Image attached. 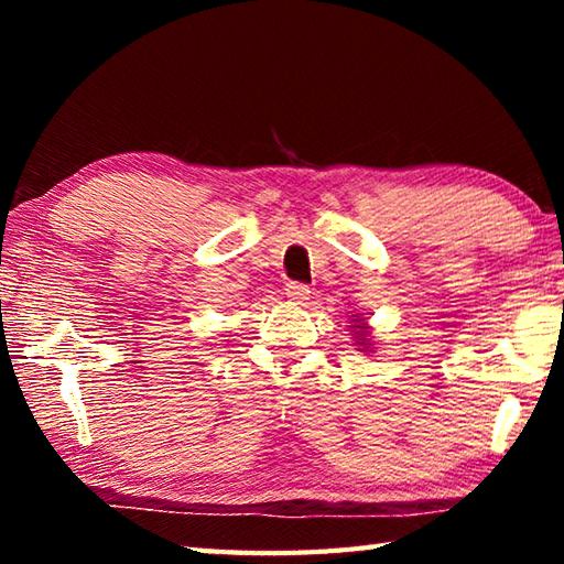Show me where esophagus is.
Masks as SVG:
<instances>
[{
	"instance_id": "esophagus-1",
	"label": "esophagus",
	"mask_w": 564,
	"mask_h": 564,
	"mask_svg": "<svg viewBox=\"0 0 564 564\" xmlns=\"http://www.w3.org/2000/svg\"><path fill=\"white\" fill-rule=\"evenodd\" d=\"M285 295H289L291 303L303 305L311 299V291H308V285H303V283H289L285 285Z\"/></svg>"
}]
</instances>
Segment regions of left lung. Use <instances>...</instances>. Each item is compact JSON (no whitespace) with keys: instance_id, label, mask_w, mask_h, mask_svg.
<instances>
[{"instance_id":"1","label":"left lung","mask_w":564,"mask_h":564,"mask_svg":"<svg viewBox=\"0 0 564 564\" xmlns=\"http://www.w3.org/2000/svg\"><path fill=\"white\" fill-rule=\"evenodd\" d=\"M358 328H362V330H366V326H358ZM358 340H362V343H360V346H366V333H360V336H358Z\"/></svg>"}]
</instances>
